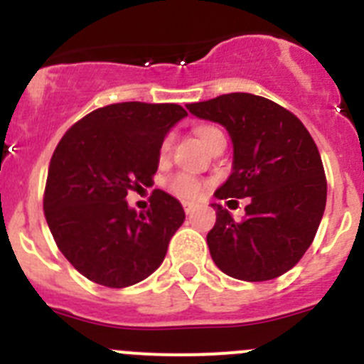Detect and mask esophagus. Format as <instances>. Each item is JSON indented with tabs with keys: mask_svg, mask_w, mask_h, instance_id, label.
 <instances>
[{
	"mask_svg": "<svg viewBox=\"0 0 364 364\" xmlns=\"http://www.w3.org/2000/svg\"><path fill=\"white\" fill-rule=\"evenodd\" d=\"M182 205H184V211L188 215H191L193 211H195V208H197V204H195V202H188V200L182 202Z\"/></svg>",
	"mask_w": 364,
	"mask_h": 364,
	"instance_id": "34e87169",
	"label": "esophagus"
}]
</instances>
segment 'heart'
Segmentation results:
<instances>
[{"label": "heart", "instance_id": "b5f03b06", "mask_svg": "<svg viewBox=\"0 0 364 364\" xmlns=\"http://www.w3.org/2000/svg\"><path fill=\"white\" fill-rule=\"evenodd\" d=\"M195 134L198 136L202 144H204L208 149L217 142L218 138H222V131L218 129L217 125H211V124H200L195 127ZM171 147H173V134H166L162 138V142H160L159 147V156L162 160H166L171 153ZM167 189L175 195V197L180 198H186V200H195L198 198L204 193L205 189V182L204 180L197 178V176L188 175V173H178L175 175L173 178H169L167 182Z\"/></svg>", "mask_w": 364, "mask_h": 364}]
</instances>
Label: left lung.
Segmentation results:
<instances>
[{
    "instance_id": "obj_1",
    "label": "left lung",
    "mask_w": 364,
    "mask_h": 364,
    "mask_svg": "<svg viewBox=\"0 0 364 364\" xmlns=\"http://www.w3.org/2000/svg\"><path fill=\"white\" fill-rule=\"evenodd\" d=\"M186 107L224 125L233 142V173L215 197H250L239 222L211 204L217 211L208 233L211 259L240 281L281 277L314 242L326 205V176L314 138L294 112L262 96L230 92Z\"/></svg>"
}]
</instances>
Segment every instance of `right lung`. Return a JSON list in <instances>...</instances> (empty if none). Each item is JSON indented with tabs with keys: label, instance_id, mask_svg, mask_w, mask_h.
<instances>
[{
	"label": "right lung",
	"instance_id": "add662e5",
	"mask_svg": "<svg viewBox=\"0 0 364 364\" xmlns=\"http://www.w3.org/2000/svg\"><path fill=\"white\" fill-rule=\"evenodd\" d=\"M188 117L182 105L122 102L89 112L67 129L53 153L43 211L58 250L83 277L125 288L162 264L182 226V205L162 189L136 213L125 197L151 188L159 147Z\"/></svg>",
	"mask_w": 364,
	"mask_h": 364
}]
</instances>
